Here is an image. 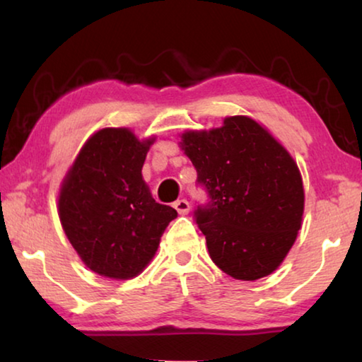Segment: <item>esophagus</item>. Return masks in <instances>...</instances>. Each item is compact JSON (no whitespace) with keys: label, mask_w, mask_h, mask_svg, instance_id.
<instances>
[{"label":"esophagus","mask_w":362,"mask_h":362,"mask_svg":"<svg viewBox=\"0 0 362 362\" xmlns=\"http://www.w3.org/2000/svg\"><path fill=\"white\" fill-rule=\"evenodd\" d=\"M174 207H175V211L180 214V216H187V214L189 212V203L187 199H179V201H175L174 203Z\"/></svg>","instance_id":"34e87169"}]
</instances>
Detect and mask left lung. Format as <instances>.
<instances>
[{
	"mask_svg": "<svg viewBox=\"0 0 362 362\" xmlns=\"http://www.w3.org/2000/svg\"><path fill=\"white\" fill-rule=\"evenodd\" d=\"M198 182L209 196L194 211L212 262L241 281L276 269L302 226L305 193L297 163L249 116L211 131L182 134Z\"/></svg>",
	"mask_w": 362,
	"mask_h": 362,
	"instance_id": "left-lung-1",
	"label": "left lung"
}]
</instances>
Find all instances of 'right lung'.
I'll return each instance as SVG.
<instances>
[{"mask_svg":"<svg viewBox=\"0 0 362 362\" xmlns=\"http://www.w3.org/2000/svg\"><path fill=\"white\" fill-rule=\"evenodd\" d=\"M155 137L105 127L83 145L59 194L60 223L71 246L100 276H137L156 254L177 211L153 199L142 168Z\"/></svg>","mask_w":362,"mask_h":362,"instance_id":"1","label":"right lung"}]
</instances>
